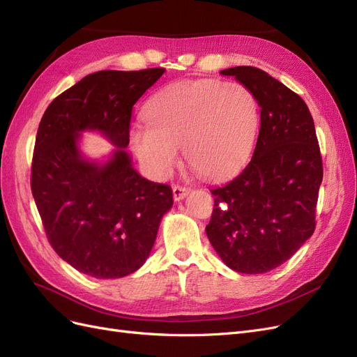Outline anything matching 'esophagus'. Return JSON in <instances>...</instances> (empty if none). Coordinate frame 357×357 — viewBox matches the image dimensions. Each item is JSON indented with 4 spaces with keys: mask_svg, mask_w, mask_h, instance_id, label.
Returning <instances> with one entry per match:
<instances>
[{
    "mask_svg": "<svg viewBox=\"0 0 357 357\" xmlns=\"http://www.w3.org/2000/svg\"><path fill=\"white\" fill-rule=\"evenodd\" d=\"M189 192H190V189L188 186H183V185L172 186V197H174L176 201H180V199L185 198Z\"/></svg>",
    "mask_w": 357,
    "mask_h": 357,
    "instance_id": "esophagus-1",
    "label": "esophagus"
}]
</instances>
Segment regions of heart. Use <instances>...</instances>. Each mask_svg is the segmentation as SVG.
Returning a JSON list of instances; mask_svg holds the SVG:
<instances>
[{"mask_svg": "<svg viewBox=\"0 0 357 357\" xmlns=\"http://www.w3.org/2000/svg\"><path fill=\"white\" fill-rule=\"evenodd\" d=\"M146 125L134 128L131 144L156 177H165L180 158L198 174L219 178L247 159L259 123L257 101L240 82H180L155 93L144 107Z\"/></svg>", "mask_w": 357, "mask_h": 357, "instance_id": "b5f03b06", "label": "heart"}]
</instances>
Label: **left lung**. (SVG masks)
I'll list each match as a JSON object with an SVG mask.
<instances>
[{
  "mask_svg": "<svg viewBox=\"0 0 357 357\" xmlns=\"http://www.w3.org/2000/svg\"><path fill=\"white\" fill-rule=\"evenodd\" d=\"M245 84L261 105L253 156L241 174L210 192L207 236L236 273L264 274L294 256L316 229L323 164L307 104L256 67L220 71Z\"/></svg>",
  "mask_w": 357,
  "mask_h": 357,
  "instance_id": "1",
  "label": "left lung"
}]
</instances>
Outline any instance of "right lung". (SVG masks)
Masks as SVG:
<instances>
[{"label":"right lung","mask_w":357,"mask_h":357,"mask_svg":"<svg viewBox=\"0 0 357 357\" xmlns=\"http://www.w3.org/2000/svg\"><path fill=\"white\" fill-rule=\"evenodd\" d=\"M164 71H96L58 95L41 117L32 197L53 250L83 274L105 280L137 271L172 205V189L139 176L125 152L132 107ZM86 128L118 146L107 165L81 158L77 139Z\"/></svg>","instance_id":"add662e5"}]
</instances>
